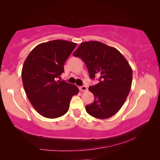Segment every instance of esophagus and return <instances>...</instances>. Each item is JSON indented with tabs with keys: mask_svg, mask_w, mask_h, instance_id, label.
I'll use <instances>...</instances> for the list:
<instances>
[{
	"mask_svg": "<svg viewBox=\"0 0 160 160\" xmlns=\"http://www.w3.org/2000/svg\"><path fill=\"white\" fill-rule=\"evenodd\" d=\"M79 89H80V90L82 91V92H87V91L88 90V88H87V87H86L85 85H83V86L80 87Z\"/></svg>",
	"mask_w": 160,
	"mask_h": 160,
	"instance_id": "1",
	"label": "esophagus"
}]
</instances>
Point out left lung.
Listing matches in <instances>:
<instances>
[{
	"instance_id": "obj_1",
	"label": "left lung",
	"mask_w": 160,
	"mask_h": 160,
	"mask_svg": "<svg viewBox=\"0 0 160 160\" xmlns=\"http://www.w3.org/2000/svg\"><path fill=\"white\" fill-rule=\"evenodd\" d=\"M73 56L85 62L91 79L99 77V83L89 88L94 100L86 105L87 112L97 118L112 117L131 90L132 70L128 62L116 48L97 41L81 43Z\"/></svg>"
}]
</instances>
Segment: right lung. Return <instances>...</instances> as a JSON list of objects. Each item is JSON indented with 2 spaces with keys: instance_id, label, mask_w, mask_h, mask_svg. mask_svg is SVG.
<instances>
[{
  "instance_id": "add662e5",
  "label": "right lung",
  "mask_w": 160,
  "mask_h": 160,
  "mask_svg": "<svg viewBox=\"0 0 160 160\" xmlns=\"http://www.w3.org/2000/svg\"><path fill=\"white\" fill-rule=\"evenodd\" d=\"M76 45L66 40L42 43L32 49L23 64L24 89L35 110L44 117L63 116L68 111L72 97L79 92L76 85L57 80Z\"/></svg>"
}]
</instances>
